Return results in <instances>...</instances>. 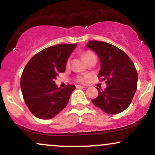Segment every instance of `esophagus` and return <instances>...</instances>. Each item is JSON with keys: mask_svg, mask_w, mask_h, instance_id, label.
Here are the masks:
<instances>
[{"mask_svg": "<svg viewBox=\"0 0 155 155\" xmlns=\"http://www.w3.org/2000/svg\"><path fill=\"white\" fill-rule=\"evenodd\" d=\"M76 88H81V89H84L87 88L86 87H84V86H81V85H76Z\"/></svg>", "mask_w": 155, "mask_h": 155, "instance_id": "esophagus-1", "label": "esophagus"}]
</instances>
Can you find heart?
I'll return each instance as SVG.
<instances>
[{"instance_id": "heart-1", "label": "heart", "mask_w": 155, "mask_h": 155, "mask_svg": "<svg viewBox=\"0 0 155 155\" xmlns=\"http://www.w3.org/2000/svg\"><path fill=\"white\" fill-rule=\"evenodd\" d=\"M82 56H83V58L84 59L86 63L89 60L91 59V58H95V54H94L92 52V51H85V52H84ZM68 63H69V62H68ZM86 79H87V76H84L83 75V76H78L77 80L79 81V82L84 83V82H86V81H87Z\"/></svg>"}]
</instances>
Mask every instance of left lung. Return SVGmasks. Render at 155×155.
<instances>
[{"mask_svg":"<svg viewBox=\"0 0 155 155\" xmlns=\"http://www.w3.org/2000/svg\"><path fill=\"white\" fill-rule=\"evenodd\" d=\"M86 47L95 51L101 62L98 77L106 80L107 87L98 90V96L92 100L96 107L109 114L125 110L137 90L138 74L130 58L123 51L103 41H90Z\"/></svg>","mask_w":155,"mask_h":155,"instance_id":"1","label":"left lung"}]
</instances>
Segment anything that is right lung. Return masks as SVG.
Listing matches in <instances>:
<instances>
[{"instance_id": "obj_1", "label": "right lung", "mask_w": 155, "mask_h": 155, "mask_svg": "<svg viewBox=\"0 0 155 155\" xmlns=\"http://www.w3.org/2000/svg\"><path fill=\"white\" fill-rule=\"evenodd\" d=\"M77 44H58L37 53L23 70L20 87L25 102L34 116L49 120L65 108L74 85L58 88L54 80L63 73Z\"/></svg>"}]
</instances>
